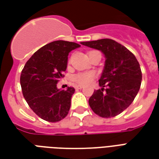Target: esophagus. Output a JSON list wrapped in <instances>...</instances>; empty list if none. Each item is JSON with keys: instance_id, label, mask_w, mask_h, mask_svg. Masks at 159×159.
Returning a JSON list of instances; mask_svg holds the SVG:
<instances>
[{"instance_id": "1", "label": "esophagus", "mask_w": 159, "mask_h": 159, "mask_svg": "<svg viewBox=\"0 0 159 159\" xmlns=\"http://www.w3.org/2000/svg\"><path fill=\"white\" fill-rule=\"evenodd\" d=\"M75 88H76V89H82L83 88V85H76Z\"/></svg>"}]
</instances>
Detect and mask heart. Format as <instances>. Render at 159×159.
<instances>
[{
    "label": "heart",
    "mask_w": 159,
    "mask_h": 159,
    "mask_svg": "<svg viewBox=\"0 0 159 159\" xmlns=\"http://www.w3.org/2000/svg\"><path fill=\"white\" fill-rule=\"evenodd\" d=\"M93 77H94L93 72H81L74 75L73 81L81 85H86L93 81Z\"/></svg>",
    "instance_id": "obj_1"
}]
</instances>
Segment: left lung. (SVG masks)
<instances>
[{
  "mask_svg": "<svg viewBox=\"0 0 159 159\" xmlns=\"http://www.w3.org/2000/svg\"><path fill=\"white\" fill-rule=\"evenodd\" d=\"M102 52L106 58L99 84L89 100L91 109L101 117H113L129 107L140 90V64L124 46L111 39L81 42Z\"/></svg>",
  "mask_w": 159,
  "mask_h": 159,
  "instance_id": "obj_1",
  "label": "left lung"
}]
</instances>
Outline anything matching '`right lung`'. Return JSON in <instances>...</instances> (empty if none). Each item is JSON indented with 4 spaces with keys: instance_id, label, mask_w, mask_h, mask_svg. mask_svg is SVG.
Here are the masks:
<instances>
[{
    "instance_id": "add662e5",
    "label": "right lung",
    "mask_w": 159,
    "mask_h": 159,
    "mask_svg": "<svg viewBox=\"0 0 159 159\" xmlns=\"http://www.w3.org/2000/svg\"><path fill=\"white\" fill-rule=\"evenodd\" d=\"M79 47L76 42L54 41L38 49L26 62L20 76L23 95L42 119L55 123L69 112L75 89H59L57 83L66 70L69 52Z\"/></svg>"
}]
</instances>
